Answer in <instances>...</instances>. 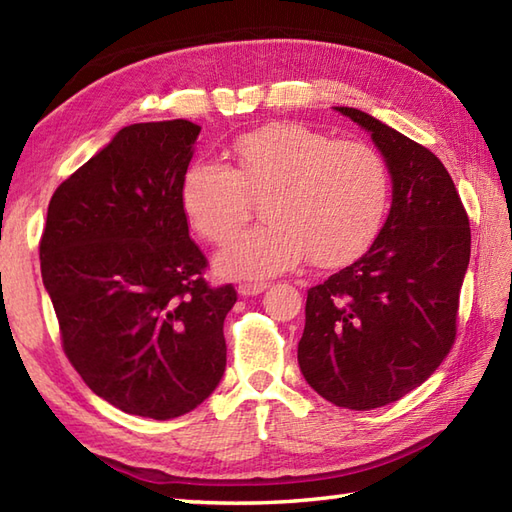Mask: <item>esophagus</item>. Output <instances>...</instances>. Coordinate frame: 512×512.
Wrapping results in <instances>:
<instances>
[{"label":"esophagus","instance_id":"34e87169","mask_svg":"<svg viewBox=\"0 0 512 512\" xmlns=\"http://www.w3.org/2000/svg\"><path fill=\"white\" fill-rule=\"evenodd\" d=\"M268 288L266 281H244V284H239V295L242 297H255L259 292H264Z\"/></svg>","mask_w":512,"mask_h":512}]
</instances>
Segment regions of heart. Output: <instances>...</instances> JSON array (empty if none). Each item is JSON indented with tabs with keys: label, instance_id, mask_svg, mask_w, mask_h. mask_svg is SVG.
I'll list each match as a JSON object with an SVG mask.
<instances>
[{
	"label": "heart",
	"instance_id": "1",
	"mask_svg": "<svg viewBox=\"0 0 512 512\" xmlns=\"http://www.w3.org/2000/svg\"><path fill=\"white\" fill-rule=\"evenodd\" d=\"M235 167L202 160L182 184L195 233L215 246L242 231L262 202L266 224L217 257L231 277H268L306 255L317 268L350 262L374 242L389 213L394 176L361 140H334L301 123H273L235 140Z\"/></svg>",
	"mask_w": 512,
	"mask_h": 512
}]
</instances>
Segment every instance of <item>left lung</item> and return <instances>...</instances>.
Masks as SVG:
<instances>
[{"instance_id": "obj_1", "label": "left lung", "mask_w": 512, "mask_h": 512, "mask_svg": "<svg viewBox=\"0 0 512 512\" xmlns=\"http://www.w3.org/2000/svg\"><path fill=\"white\" fill-rule=\"evenodd\" d=\"M336 110L372 134L394 198L367 253L308 290L297 358L319 396L367 411L420 387L451 352L471 226L436 154L361 110Z\"/></svg>"}]
</instances>
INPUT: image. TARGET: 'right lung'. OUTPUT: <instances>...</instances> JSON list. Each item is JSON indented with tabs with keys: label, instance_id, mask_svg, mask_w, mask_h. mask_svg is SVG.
Returning a JSON list of instances; mask_svg holds the SVG:
<instances>
[{
	"label": "right lung",
	"instance_id": "1",
	"mask_svg": "<svg viewBox=\"0 0 512 512\" xmlns=\"http://www.w3.org/2000/svg\"><path fill=\"white\" fill-rule=\"evenodd\" d=\"M200 127L136 123L63 180L39 242L68 361L96 396L169 420L211 396L226 367L233 284L209 286L182 184Z\"/></svg>",
	"mask_w": 512,
	"mask_h": 512
}]
</instances>
